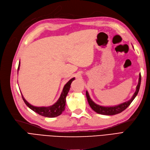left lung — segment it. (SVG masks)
Segmentation results:
<instances>
[{
    "label": "left lung",
    "mask_w": 150,
    "mask_h": 150,
    "mask_svg": "<svg viewBox=\"0 0 150 150\" xmlns=\"http://www.w3.org/2000/svg\"><path fill=\"white\" fill-rule=\"evenodd\" d=\"M141 79H142V77L141 74H139V80H138V83L137 86V89L135 92L134 93L133 96L131 99L129 100L128 101H127L125 102H123L121 104L115 105V106H112V107H104V106H101L98 104H96L94 102H93V100L91 99V97L89 96V93L87 91H86V97L87 99V101H88L90 107L92 108V109L93 110H94L97 113H99V114L102 115H116L118 114V113H120L122 112H123L124 110H125L126 108L130 105L132 101L134 100V99L137 96L139 89H140V84H141Z\"/></svg>",
    "instance_id": "obj_1"
}]
</instances>
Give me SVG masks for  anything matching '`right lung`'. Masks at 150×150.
I'll use <instances>...</instances> for the list:
<instances>
[{
	"label": "right lung",
	"instance_id": "right-lung-1",
	"mask_svg": "<svg viewBox=\"0 0 150 150\" xmlns=\"http://www.w3.org/2000/svg\"><path fill=\"white\" fill-rule=\"evenodd\" d=\"M20 63H19L18 67V71L20 68ZM75 79V77L71 79L67 83L65 84V86L63 87V91H62L61 94L59 98L58 101L56 102L55 104L53 105L49 106V107H35L30 104L25 99V98L22 94V99L25 103V104L27 105L30 109H32L35 112L37 113L38 114L46 117H50L53 118L56 117L57 116H59L61 115L63 112L64 110L65 105H66V97L68 95V93L70 89L71 82H73Z\"/></svg>",
	"mask_w": 150,
	"mask_h": 150
}]
</instances>
